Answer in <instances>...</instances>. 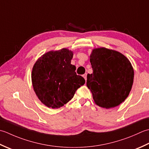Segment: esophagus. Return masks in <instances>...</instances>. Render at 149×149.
Returning <instances> with one entry per match:
<instances>
[{"mask_svg":"<svg viewBox=\"0 0 149 149\" xmlns=\"http://www.w3.org/2000/svg\"><path fill=\"white\" fill-rule=\"evenodd\" d=\"M83 77H84V78L85 80H87V74H84L83 75Z\"/></svg>","mask_w":149,"mask_h":149,"instance_id":"34e87169","label":"esophagus"}]
</instances>
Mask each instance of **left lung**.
<instances>
[{
    "mask_svg": "<svg viewBox=\"0 0 149 149\" xmlns=\"http://www.w3.org/2000/svg\"><path fill=\"white\" fill-rule=\"evenodd\" d=\"M90 62L93 72L87 74V86L95 104L110 109L125 101L134 81V69L129 59L118 51L100 47L93 50Z\"/></svg>",
    "mask_w": 149,
    "mask_h": 149,
    "instance_id": "left-lung-1",
    "label": "left lung"
}]
</instances>
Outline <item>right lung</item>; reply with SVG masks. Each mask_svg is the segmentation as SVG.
<instances>
[{"label": "right lung", "mask_w": 149, "mask_h": 149, "mask_svg": "<svg viewBox=\"0 0 149 149\" xmlns=\"http://www.w3.org/2000/svg\"><path fill=\"white\" fill-rule=\"evenodd\" d=\"M73 53L66 48L44 54L33 65L31 80L35 92L42 104L57 109L71 100L86 82L71 64Z\"/></svg>", "instance_id": "1"}]
</instances>
